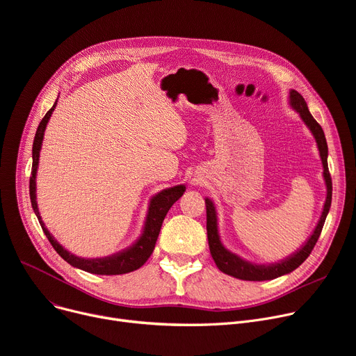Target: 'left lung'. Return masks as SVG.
<instances>
[{"label": "left lung", "mask_w": 356, "mask_h": 356, "mask_svg": "<svg viewBox=\"0 0 356 356\" xmlns=\"http://www.w3.org/2000/svg\"><path fill=\"white\" fill-rule=\"evenodd\" d=\"M289 105L298 113L300 120L304 121V124L308 127V129L311 131V134L315 138V143H316V147L319 151V156L322 161V167H323L322 175H323V181H325V186H326L325 204H323V208H322V212H321V216H319L315 229L312 231L309 238L302 245H300V247L293 254H291L289 257H286L285 259H281L278 262L255 264V262L241 258L239 255L231 252L229 250H227L224 247V243L221 242L220 231H218V215H216L215 205L209 198H205L207 232H208V243H209L211 255H212L218 269L227 273V275H231L238 280L269 281V280H275L278 277L286 275V273L296 269L312 252L315 243L321 235V231L323 228L326 215H327V212H330V208H331L332 181H331L330 170H327V145H326V140H325V134H323L321 125L311 115L304 97L295 90H289Z\"/></svg>", "instance_id": "1"}]
</instances>
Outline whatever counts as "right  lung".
Returning a JSON list of instances; mask_svg holds the SVG:
<instances>
[{
    "label": "right lung",
    "mask_w": 356,
    "mask_h": 356,
    "mask_svg": "<svg viewBox=\"0 0 356 356\" xmlns=\"http://www.w3.org/2000/svg\"><path fill=\"white\" fill-rule=\"evenodd\" d=\"M57 102H58V98H57L56 104L52 105L49 111L45 114V117L41 120V122L37 128V132H35L34 144H33V171H31V178H30V198H31L33 209L40 221V225H41L44 234L47 235L48 241L51 242L54 250H56L58 252V255L64 261H67L70 265H72L74 268L83 269L90 273H95V275H121V273H128V272L138 269L151 257V254L155 248L161 227H162L163 218H165L170 208L184 195L185 185L182 184V185L162 189L161 193L155 194L149 200L148 212L145 216L143 232L138 236V239H136L132 245H129L128 248H125L117 254L109 255V257H102V258H81V257L71 254L47 229L42 218L40 215L38 204H37V170H38V162H40V151L42 147L44 132H45L47 124L54 113V109H56V106H57Z\"/></svg>",
    "instance_id": "add662e5"
}]
</instances>
